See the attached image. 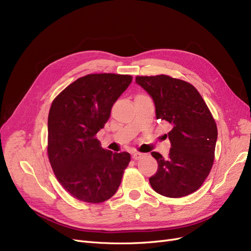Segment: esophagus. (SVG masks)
<instances>
[{"mask_svg":"<svg viewBox=\"0 0 251 251\" xmlns=\"http://www.w3.org/2000/svg\"><path fill=\"white\" fill-rule=\"evenodd\" d=\"M132 156H133V159L137 160V159H139V158H141V157L143 156V153H141V152H134Z\"/></svg>","mask_w":251,"mask_h":251,"instance_id":"1","label":"esophagus"}]
</instances>
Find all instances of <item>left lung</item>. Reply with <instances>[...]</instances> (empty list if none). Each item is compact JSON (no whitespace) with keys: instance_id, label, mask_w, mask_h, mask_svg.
<instances>
[{"instance_id":"obj_1","label":"left lung","mask_w":251,"mask_h":251,"mask_svg":"<svg viewBox=\"0 0 251 251\" xmlns=\"http://www.w3.org/2000/svg\"><path fill=\"white\" fill-rule=\"evenodd\" d=\"M136 83L151 97L156 118L172 126L168 133L169 156L151 152L158 169L149 178L150 185L169 198L195 193L214 160L217 127L211 112L196 87L183 80L167 75L137 76Z\"/></svg>"}]
</instances>
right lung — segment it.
Listing matches in <instances>:
<instances>
[{
    "label": "right lung",
    "mask_w": 251,
    "mask_h": 251,
    "mask_svg": "<svg viewBox=\"0 0 251 251\" xmlns=\"http://www.w3.org/2000/svg\"><path fill=\"white\" fill-rule=\"evenodd\" d=\"M133 77L89 74L67 86L48 115V157L58 182L79 201L102 203L122 182L131 155L104 149L96 138Z\"/></svg>",
    "instance_id": "right-lung-1"
}]
</instances>
